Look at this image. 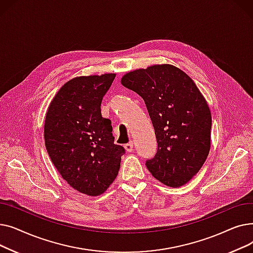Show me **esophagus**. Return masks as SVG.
I'll return each mask as SVG.
<instances>
[{"label": "esophagus", "instance_id": "1", "mask_svg": "<svg viewBox=\"0 0 253 253\" xmlns=\"http://www.w3.org/2000/svg\"><path fill=\"white\" fill-rule=\"evenodd\" d=\"M124 148H125L126 152H129V153L133 151V141H130V142L126 143V144L124 145Z\"/></svg>", "mask_w": 253, "mask_h": 253}]
</instances>
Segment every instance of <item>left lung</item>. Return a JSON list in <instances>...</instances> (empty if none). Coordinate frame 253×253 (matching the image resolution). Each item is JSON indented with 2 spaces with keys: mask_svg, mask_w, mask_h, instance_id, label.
I'll return each mask as SVG.
<instances>
[{
  "mask_svg": "<svg viewBox=\"0 0 253 253\" xmlns=\"http://www.w3.org/2000/svg\"><path fill=\"white\" fill-rule=\"evenodd\" d=\"M121 83L144 100L158 150L145 165L165 185L185 184L210 151L211 113L193 80L171 64H156L123 76Z\"/></svg>",
  "mask_w": 253,
  "mask_h": 253,
  "instance_id": "left-lung-1",
  "label": "left lung"
}]
</instances>
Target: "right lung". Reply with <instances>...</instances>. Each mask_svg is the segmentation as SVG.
<instances>
[{"instance_id":"1","label":"right lung","mask_w":253,"mask_h":253,"mask_svg":"<svg viewBox=\"0 0 253 253\" xmlns=\"http://www.w3.org/2000/svg\"><path fill=\"white\" fill-rule=\"evenodd\" d=\"M116 74L77 77L52 99L45 145L61 177L76 191L99 196L118 175L125 149L114 143L112 122L101 117L102 98Z\"/></svg>"}]
</instances>
